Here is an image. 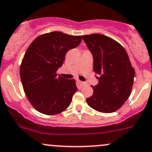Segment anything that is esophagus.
Returning a JSON list of instances; mask_svg holds the SVG:
<instances>
[{"instance_id": "obj_1", "label": "esophagus", "mask_w": 152, "mask_h": 152, "mask_svg": "<svg viewBox=\"0 0 152 152\" xmlns=\"http://www.w3.org/2000/svg\"><path fill=\"white\" fill-rule=\"evenodd\" d=\"M77 84L79 85L80 87H82V86H84V85H86V83L83 82V81H77Z\"/></svg>"}]
</instances>
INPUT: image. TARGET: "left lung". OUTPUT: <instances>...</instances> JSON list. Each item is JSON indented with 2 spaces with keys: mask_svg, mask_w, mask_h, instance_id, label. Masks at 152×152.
Here are the masks:
<instances>
[{
  "mask_svg": "<svg viewBox=\"0 0 152 152\" xmlns=\"http://www.w3.org/2000/svg\"><path fill=\"white\" fill-rule=\"evenodd\" d=\"M94 60L98 84L86 99L88 105L104 113L115 112L129 97L135 76L134 68L126 50L109 37L100 34L82 36Z\"/></svg>",
  "mask_w": 152,
  "mask_h": 152,
  "instance_id": "8db88e82",
  "label": "left lung"
}]
</instances>
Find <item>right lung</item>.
<instances>
[{
    "mask_svg": "<svg viewBox=\"0 0 152 152\" xmlns=\"http://www.w3.org/2000/svg\"><path fill=\"white\" fill-rule=\"evenodd\" d=\"M81 42V36L52 31L37 37L26 50L20 77L29 102L39 113L59 114L71 104L77 91L76 81L61 77L56 72L67 52Z\"/></svg>",
    "mask_w": 152,
    "mask_h": 152,
    "instance_id": "1",
    "label": "right lung"
}]
</instances>
